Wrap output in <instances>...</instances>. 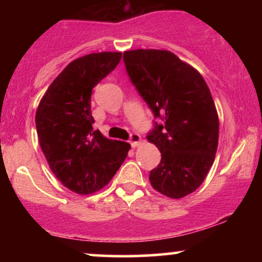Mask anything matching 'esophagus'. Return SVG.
<instances>
[{
  "mask_svg": "<svg viewBox=\"0 0 262 262\" xmlns=\"http://www.w3.org/2000/svg\"><path fill=\"white\" fill-rule=\"evenodd\" d=\"M129 143H130V145L133 146V148H137V146H139L141 144V138L139 134H132L130 135V139H129Z\"/></svg>",
  "mask_w": 262,
  "mask_h": 262,
  "instance_id": "34e87169",
  "label": "esophagus"
}]
</instances>
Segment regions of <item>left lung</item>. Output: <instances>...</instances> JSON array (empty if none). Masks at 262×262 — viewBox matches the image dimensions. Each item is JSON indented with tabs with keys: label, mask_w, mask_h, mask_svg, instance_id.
Masks as SVG:
<instances>
[{
	"label": "left lung",
	"mask_w": 262,
	"mask_h": 262,
	"mask_svg": "<svg viewBox=\"0 0 262 262\" xmlns=\"http://www.w3.org/2000/svg\"><path fill=\"white\" fill-rule=\"evenodd\" d=\"M123 59L138 92L164 121L146 135L161 152L150 183L169 198L187 196L202 185L217 152L219 118L208 86L169 50H128Z\"/></svg>",
	"instance_id": "1"
}]
</instances>
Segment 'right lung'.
<instances>
[{
	"instance_id": "add662e5",
	"label": "right lung",
	"mask_w": 262,
	"mask_h": 262,
	"mask_svg": "<svg viewBox=\"0 0 262 262\" xmlns=\"http://www.w3.org/2000/svg\"><path fill=\"white\" fill-rule=\"evenodd\" d=\"M121 59V52L93 53L75 59L39 102L35 113L39 145L56 179L77 194L103 188L130 149V144L108 139L92 129V89Z\"/></svg>"
}]
</instances>
